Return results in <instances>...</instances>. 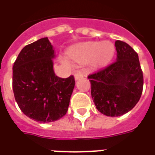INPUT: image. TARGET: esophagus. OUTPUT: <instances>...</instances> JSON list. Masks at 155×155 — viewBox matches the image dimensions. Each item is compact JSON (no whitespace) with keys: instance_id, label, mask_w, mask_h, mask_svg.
Returning a JSON list of instances; mask_svg holds the SVG:
<instances>
[{"instance_id":"obj_1","label":"esophagus","mask_w":155,"mask_h":155,"mask_svg":"<svg viewBox=\"0 0 155 155\" xmlns=\"http://www.w3.org/2000/svg\"><path fill=\"white\" fill-rule=\"evenodd\" d=\"M74 76H75V80H79L80 78L84 76V73H83L81 71H75Z\"/></svg>"}]
</instances>
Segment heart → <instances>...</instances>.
<instances>
[{
  "mask_svg": "<svg viewBox=\"0 0 155 155\" xmlns=\"http://www.w3.org/2000/svg\"><path fill=\"white\" fill-rule=\"evenodd\" d=\"M115 47L112 42H87L70 50L68 55L78 63H90L94 67L103 66L113 58Z\"/></svg>",
  "mask_w": 155,
  "mask_h": 155,
  "instance_id": "1",
  "label": "heart"
}]
</instances>
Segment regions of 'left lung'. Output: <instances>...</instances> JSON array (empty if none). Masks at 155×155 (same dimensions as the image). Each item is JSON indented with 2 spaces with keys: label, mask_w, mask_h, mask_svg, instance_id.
Wrapping results in <instances>:
<instances>
[{
  "label": "left lung",
  "mask_w": 155,
  "mask_h": 155,
  "mask_svg": "<svg viewBox=\"0 0 155 155\" xmlns=\"http://www.w3.org/2000/svg\"><path fill=\"white\" fill-rule=\"evenodd\" d=\"M117 59L87 76L96 108L108 117H119L134 107L143 89L137 53L126 42H115Z\"/></svg>",
  "instance_id": "obj_1"
}]
</instances>
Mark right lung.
<instances>
[{
    "label": "right lung",
    "instance_id": "1",
    "mask_svg": "<svg viewBox=\"0 0 155 155\" xmlns=\"http://www.w3.org/2000/svg\"><path fill=\"white\" fill-rule=\"evenodd\" d=\"M54 51L47 38L25 46L13 67L14 97L22 113L38 122H52L68 112L75 78L58 77Z\"/></svg>",
    "mask_w": 155,
    "mask_h": 155
}]
</instances>
